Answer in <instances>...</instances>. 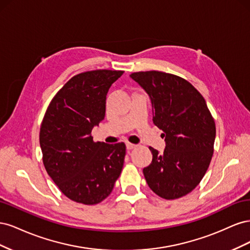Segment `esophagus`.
Here are the masks:
<instances>
[{
    "mask_svg": "<svg viewBox=\"0 0 250 250\" xmlns=\"http://www.w3.org/2000/svg\"><path fill=\"white\" fill-rule=\"evenodd\" d=\"M126 147H127L128 150H131V149L137 148V145H134V144H131V143H127L126 144Z\"/></svg>",
    "mask_w": 250,
    "mask_h": 250,
    "instance_id": "esophagus-1",
    "label": "esophagus"
}]
</instances>
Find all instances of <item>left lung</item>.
<instances>
[{"label":"left lung","mask_w":250,"mask_h":250,"mask_svg":"<svg viewBox=\"0 0 250 250\" xmlns=\"http://www.w3.org/2000/svg\"><path fill=\"white\" fill-rule=\"evenodd\" d=\"M130 77L149 95L153 122L164 131V153L149 147L152 163L143 173L149 188L164 199L192 192L214 153L216 126L202 95L188 80L160 71L134 72Z\"/></svg>","instance_id":"obj_1"}]
</instances>
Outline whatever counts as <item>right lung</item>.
<instances>
[{"mask_svg":"<svg viewBox=\"0 0 250 250\" xmlns=\"http://www.w3.org/2000/svg\"><path fill=\"white\" fill-rule=\"evenodd\" d=\"M124 71L75 75L53 97L40 130L42 163L67 198L94 206L108 197L124 165V143L94 142L93 127L105 116L109 87Z\"/></svg>","mask_w":250,"mask_h":250,"instance_id":"1","label":"right lung"}]
</instances>
